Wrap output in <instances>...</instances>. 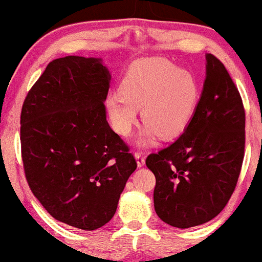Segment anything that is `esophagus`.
Returning <instances> with one entry per match:
<instances>
[{"label": "esophagus", "instance_id": "obj_1", "mask_svg": "<svg viewBox=\"0 0 262 262\" xmlns=\"http://www.w3.org/2000/svg\"><path fill=\"white\" fill-rule=\"evenodd\" d=\"M135 159H136L137 166H139V167H142V166L145 165V157H143L142 152H139V151L135 152Z\"/></svg>", "mask_w": 262, "mask_h": 262}]
</instances>
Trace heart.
<instances>
[{"label": "heart", "instance_id": "b5f03b06", "mask_svg": "<svg viewBox=\"0 0 262 262\" xmlns=\"http://www.w3.org/2000/svg\"><path fill=\"white\" fill-rule=\"evenodd\" d=\"M200 101V83L190 70L161 57L141 58L128 67L119 92L105 101L112 128L130 136L141 107L145 127L139 139L146 145L157 135L168 140L180 136L192 121Z\"/></svg>", "mask_w": 262, "mask_h": 262}]
</instances>
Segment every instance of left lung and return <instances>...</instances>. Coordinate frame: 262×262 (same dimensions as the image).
Instances as JSON below:
<instances>
[{"mask_svg":"<svg viewBox=\"0 0 262 262\" xmlns=\"http://www.w3.org/2000/svg\"><path fill=\"white\" fill-rule=\"evenodd\" d=\"M245 110L220 60L206 55L198 110L175 142L151 154L157 216L177 229L212 220L231 198L244 160Z\"/></svg>","mask_w":262,"mask_h":262,"instance_id":"8db88e82","label":"left lung"}]
</instances>
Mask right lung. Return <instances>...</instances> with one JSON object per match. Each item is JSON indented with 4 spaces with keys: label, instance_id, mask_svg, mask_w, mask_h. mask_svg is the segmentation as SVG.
<instances>
[{
    "label": "right lung",
    "instance_id": "add662e5",
    "mask_svg": "<svg viewBox=\"0 0 262 262\" xmlns=\"http://www.w3.org/2000/svg\"><path fill=\"white\" fill-rule=\"evenodd\" d=\"M110 81L102 58H57L30 90L21 112L31 191L53 219L86 231L114 217L137 167L106 120Z\"/></svg>",
    "mask_w": 262,
    "mask_h": 262
}]
</instances>
